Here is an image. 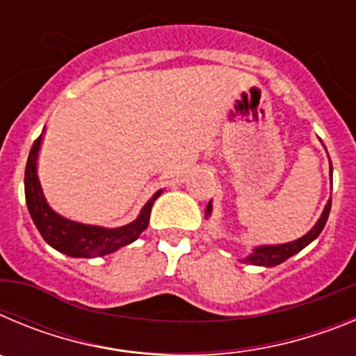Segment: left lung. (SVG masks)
I'll return each mask as SVG.
<instances>
[{"label": "left lung", "mask_w": 356, "mask_h": 356, "mask_svg": "<svg viewBox=\"0 0 356 356\" xmlns=\"http://www.w3.org/2000/svg\"><path fill=\"white\" fill-rule=\"evenodd\" d=\"M332 176H333V169H332V160H330V180H332ZM330 209H332V200H328V203L325 205V210H323L321 217L317 219V222L310 228V232H307V234L303 235V237L296 238V241H291V242H285V244H264V246L253 248V251H251L248 257H244L242 262L251 264V266H262V267H275L278 266V264L285 262L287 259H291L292 254L300 253L303 248H307L310 242L316 241V238L319 237V234L323 232V228H325L326 221H328ZM210 213H212V201L207 205L205 217H210Z\"/></svg>", "instance_id": "obj_1"}]
</instances>
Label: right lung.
Here are the masks:
<instances>
[{"instance_id":"1","label":"right lung","mask_w":356,"mask_h":356,"mask_svg":"<svg viewBox=\"0 0 356 356\" xmlns=\"http://www.w3.org/2000/svg\"><path fill=\"white\" fill-rule=\"evenodd\" d=\"M42 134L33 143L30 155H28L26 171H24V196H26L28 212H30L31 219L35 222L44 241L48 242L51 248H55L56 251L72 257V259H96V257L114 253L119 248L137 241L140 234L147 228L151 207H153L156 197L162 194V191H156L143 207L137 219L124 226L103 228V226L71 221L49 207V203L44 197L42 187H40L39 176H37V159H39Z\"/></svg>"}]
</instances>
